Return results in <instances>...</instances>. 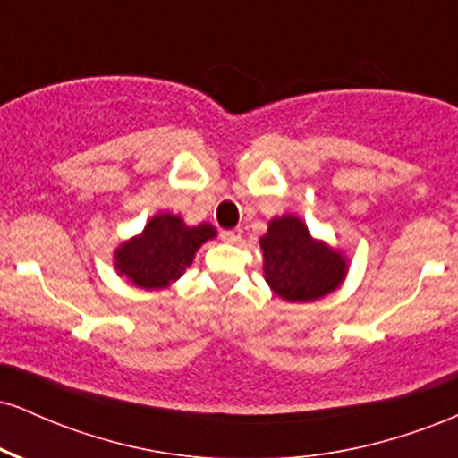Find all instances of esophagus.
Here are the masks:
<instances>
[{"label": "esophagus", "instance_id": "34e87169", "mask_svg": "<svg viewBox=\"0 0 458 458\" xmlns=\"http://www.w3.org/2000/svg\"><path fill=\"white\" fill-rule=\"evenodd\" d=\"M222 239L225 241V243H239L241 236H243V230L241 228H230V230H222Z\"/></svg>", "mask_w": 458, "mask_h": 458}]
</instances>
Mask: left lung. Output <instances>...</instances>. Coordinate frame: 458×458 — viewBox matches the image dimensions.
Here are the masks:
<instances>
[{
	"instance_id": "left-lung-1",
	"label": "left lung",
	"mask_w": 458,
	"mask_h": 458,
	"mask_svg": "<svg viewBox=\"0 0 458 458\" xmlns=\"http://www.w3.org/2000/svg\"><path fill=\"white\" fill-rule=\"evenodd\" d=\"M265 277L286 301H314L343 282L344 259L317 243L303 222L293 215L277 217L260 239Z\"/></svg>"
}]
</instances>
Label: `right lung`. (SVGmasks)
Segmentation results:
<instances>
[{"label": "right lung", "instance_id": "add662e5", "mask_svg": "<svg viewBox=\"0 0 458 458\" xmlns=\"http://www.w3.org/2000/svg\"><path fill=\"white\" fill-rule=\"evenodd\" d=\"M213 236L215 228L208 224L187 228L181 217L157 215L138 239L120 247L115 254V267L135 286L146 291L163 288L182 276V271L193 262L198 247Z\"/></svg>", "mask_w": 458, "mask_h": 458}]
</instances>
